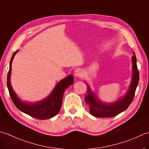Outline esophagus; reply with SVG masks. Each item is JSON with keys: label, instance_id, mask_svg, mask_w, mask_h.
I'll return each mask as SVG.
<instances>
[{"label": "esophagus", "instance_id": "34e87169", "mask_svg": "<svg viewBox=\"0 0 149 149\" xmlns=\"http://www.w3.org/2000/svg\"><path fill=\"white\" fill-rule=\"evenodd\" d=\"M84 75V72L81 69H77L74 72V75L77 77H82Z\"/></svg>", "mask_w": 149, "mask_h": 149}]
</instances>
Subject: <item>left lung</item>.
<instances>
[{"label": "left lung", "mask_w": 149, "mask_h": 149, "mask_svg": "<svg viewBox=\"0 0 149 149\" xmlns=\"http://www.w3.org/2000/svg\"><path fill=\"white\" fill-rule=\"evenodd\" d=\"M132 56V78L127 93L115 102L104 103L98 99L89 86L87 85L88 93L85 96L84 100L90 107V112L93 116L99 118H109L118 115L127 109L133 100L135 91L139 82V72L136 64V58L134 52Z\"/></svg>", "instance_id": "8db88e82"}]
</instances>
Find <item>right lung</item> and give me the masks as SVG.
I'll return each instance as SVG.
<instances>
[{
	"instance_id": "add662e5",
	"label": "right lung",
	"mask_w": 149,
	"mask_h": 149,
	"mask_svg": "<svg viewBox=\"0 0 149 149\" xmlns=\"http://www.w3.org/2000/svg\"><path fill=\"white\" fill-rule=\"evenodd\" d=\"M17 52V50L14 52L11 57L7 78L9 93L15 106L21 111L27 114L33 118L39 120L49 119L56 116L61 109L63 94H64L65 90L70 85H72L74 83V79L73 75H70L68 77L59 81L54 88L52 92L45 99L34 103L23 102L19 99L17 94L15 93L10 83L11 64L13 59Z\"/></svg>"
}]
</instances>
